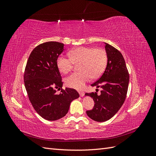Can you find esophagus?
<instances>
[{"instance_id":"34e87169","label":"esophagus","mask_w":156,"mask_h":156,"mask_svg":"<svg viewBox=\"0 0 156 156\" xmlns=\"http://www.w3.org/2000/svg\"><path fill=\"white\" fill-rule=\"evenodd\" d=\"M79 95H80V96H81V97L84 96V92H79Z\"/></svg>"}]
</instances>
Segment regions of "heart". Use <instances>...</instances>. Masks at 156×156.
Masks as SVG:
<instances>
[{"label": "heart", "mask_w": 156, "mask_h": 156, "mask_svg": "<svg viewBox=\"0 0 156 156\" xmlns=\"http://www.w3.org/2000/svg\"><path fill=\"white\" fill-rule=\"evenodd\" d=\"M69 56L60 55L56 64L61 73L66 74L72 70L75 64H79L80 72L71 74L66 79L69 87L75 89H83L85 83L92 77H100L106 68L108 56L107 51L103 48L92 47H79L71 50Z\"/></svg>", "instance_id": "1"}]
</instances>
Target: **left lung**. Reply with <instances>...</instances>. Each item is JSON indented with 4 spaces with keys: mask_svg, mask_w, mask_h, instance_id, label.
<instances>
[{
    "mask_svg": "<svg viewBox=\"0 0 156 156\" xmlns=\"http://www.w3.org/2000/svg\"><path fill=\"white\" fill-rule=\"evenodd\" d=\"M108 56L107 67L92 87H101L100 95L96 92L86 93L92 98L94 106L87 111V115L96 122H105L114 116L123 105L127 96L129 75L122 53L114 47L105 43Z\"/></svg>",
    "mask_w": 156,
    "mask_h": 156,
    "instance_id": "8db88e82",
    "label": "left lung"
}]
</instances>
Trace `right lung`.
<instances>
[{"label": "right lung", "mask_w": 156, "mask_h": 156, "mask_svg": "<svg viewBox=\"0 0 156 156\" xmlns=\"http://www.w3.org/2000/svg\"><path fill=\"white\" fill-rule=\"evenodd\" d=\"M64 44L48 41L36 46L27 60L24 83L33 107L44 119L54 121L67 114L70 103L79 97L76 90L62 89L63 82L56 60ZM56 90H60L59 94Z\"/></svg>", "instance_id": "right-lung-1"}]
</instances>
